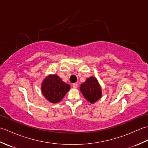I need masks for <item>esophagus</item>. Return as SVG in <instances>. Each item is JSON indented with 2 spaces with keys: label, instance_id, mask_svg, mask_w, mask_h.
<instances>
[{
  "label": "esophagus",
  "instance_id": "esophagus-1",
  "mask_svg": "<svg viewBox=\"0 0 148 148\" xmlns=\"http://www.w3.org/2000/svg\"><path fill=\"white\" fill-rule=\"evenodd\" d=\"M77 86H78V84H77V83H75L74 84H72V87H73L74 88H76L77 87Z\"/></svg>",
  "mask_w": 148,
  "mask_h": 148
}]
</instances>
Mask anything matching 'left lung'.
<instances>
[{
  "label": "left lung",
  "mask_w": 148,
  "mask_h": 148,
  "mask_svg": "<svg viewBox=\"0 0 148 148\" xmlns=\"http://www.w3.org/2000/svg\"><path fill=\"white\" fill-rule=\"evenodd\" d=\"M80 91L88 101L93 103L102 96L101 88L98 81L94 77L88 78L85 82L81 84Z\"/></svg>",
  "instance_id": "obj_1"
}]
</instances>
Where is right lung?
Segmentation results:
<instances>
[{"label":"right lung","instance_id":"obj_1","mask_svg":"<svg viewBox=\"0 0 148 148\" xmlns=\"http://www.w3.org/2000/svg\"><path fill=\"white\" fill-rule=\"evenodd\" d=\"M70 89V85L65 83L57 75H52L47 77L42 84V92L51 103H57Z\"/></svg>","mask_w":148,"mask_h":148}]
</instances>
